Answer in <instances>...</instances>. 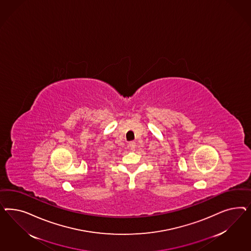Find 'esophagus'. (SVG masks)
<instances>
[{"instance_id":"obj_1","label":"esophagus","mask_w":251,"mask_h":251,"mask_svg":"<svg viewBox=\"0 0 251 251\" xmlns=\"http://www.w3.org/2000/svg\"><path fill=\"white\" fill-rule=\"evenodd\" d=\"M129 149L131 150V151H134L135 150V147H136V145H135V143L134 142H130L129 144Z\"/></svg>"}]
</instances>
